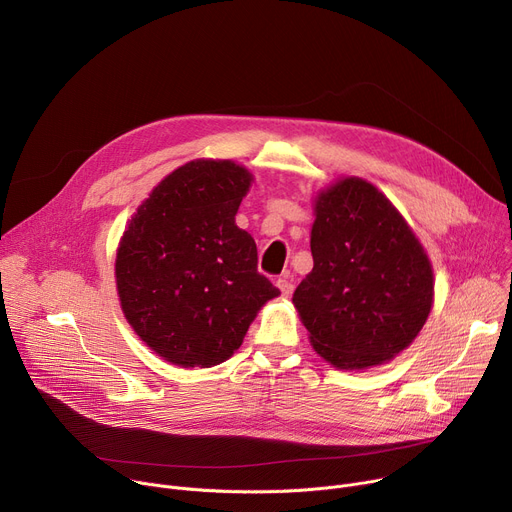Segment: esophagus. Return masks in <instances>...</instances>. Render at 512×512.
Instances as JSON below:
<instances>
[{
	"instance_id": "34e87169",
	"label": "esophagus",
	"mask_w": 512,
	"mask_h": 512,
	"mask_svg": "<svg viewBox=\"0 0 512 512\" xmlns=\"http://www.w3.org/2000/svg\"><path fill=\"white\" fill-rule=\"evenodd\" d=\"M276 286L280 288V292H282L284 298L292 296V292H294V284H292V280H288L286 276H284V278H278V280H276Z\"/></svg>"
}]
</instances>
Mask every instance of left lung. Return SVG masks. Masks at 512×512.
<instances>
[{"label": "left lung", "instance_id": "8db88e82", "mask_svg": "<svg viewBox=\"0 0 512 512\" xmlns=\"http://www.w3.org/2000/svg\"><path fill=\"white\" fill-rule=\"evenodd\" d=\"M313 271L292 302L337 368L381 364L414 342L432 306V267L391 201L362 179L317 197Z\"/></svg>", "mask_w": 512, "mask_h": 512}]
</instances>
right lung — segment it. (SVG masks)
Listing matches in <instances>:
<instances>
[{"instance_id":"right-lung-1","label":"right lung","mask_w":512,"mask_h":512,"mask_svg":"<svg viewBox=\"0 0 512 512\" xmlns=\"http://www.w3.org/2000/svg\"><path fill=\"white\" fill-rule=\"evenodd\" d=\"M251 175L230 160L170 173L123 232L115 276L125 319L164 360L216 366L241 348L280 290L257 271V245L234 216Z\"/></svg>"}]
</instances>
